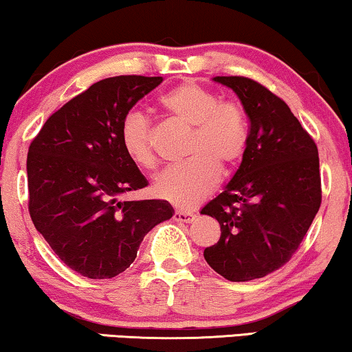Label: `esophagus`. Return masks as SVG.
Returning <instances> with one entry per match:
<instances>
[{
  "instance_id": "34e87169",
  "label": "esophagus",
  "mask_w": 352,
  "mask_h": 352,
  "mask_svg": "<svg viewBox=\"0 0 352 352\" xmlns=\"http://www.w3.org/2000/svg\"><path fill=\"white\" fill-rule=\"evenodd\" d=\"M175 221H176V222L190 223V222L195 221V214L187 212V211H176V212H175Z\"/></svg>"
}]
</instances>
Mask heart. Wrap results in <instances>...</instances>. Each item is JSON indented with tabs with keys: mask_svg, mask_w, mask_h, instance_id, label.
Segmentation results:
<instances>
[{
	"mask_svg": "<svg viewBox=\"0 0 352 352\" xmlns=\"http://www.w3.org/2000/svg\"><path fill=\"white\" fill-rule=\"evenodd\" d=\"M165 113L190 126L187 155L155 179L157 195L181 208H193L217 186L222 170L235 166L248 146V126L241 109L223 103L216 94L197 82H186L162 95ZM120 142L130 160L142 168L155 165L152 125L138 111H130L120 125Z\"/></svg>",
	"mask_w": 352,
	"mask_h": 352,
	"instance_id": "b5f03b06",
	"label": "heart"
}]
</instances>
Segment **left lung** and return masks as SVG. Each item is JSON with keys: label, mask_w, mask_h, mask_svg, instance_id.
<instances>
[{"label": "left lung", "mask_w": 352, "mask_h": 352, "mask_svg": "<svg viewBox=\"0 0 352 352\" xmlns=\"http://www.w3.org/2000/svg\"><path fill=\"white\" fill-rule=\"evenodd\" d=\"M235 91L249 119L243 160L223 190L201 210L221 226L203 256L228 281L281 268L297 251L320 206L318 147L289 106L256 80L212 78Z\"/></svg>", "instance_id": "left-lung-1"}]
</instances>
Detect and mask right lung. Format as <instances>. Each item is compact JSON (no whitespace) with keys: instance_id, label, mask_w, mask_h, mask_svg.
I'll list each match as a JSON object with an SVG mask.
<instances>
[{"instance_id":"1","label":"right lung","mask_w":352,"mask_h":352,"mask_svg":"<svg viewBox=\"0 0 352 352\" xmlns=\"http://www.w3.org/2000/svg\"><path fill=\"white\" fill-rule=\"evenodd\" d=\"M162 80H100L50 116L30 144V216L60 261L85 278L125 272L147 233L175 214L165 200H120L147 186L122 147V120Z\"/></svg>"}]
</instances>
